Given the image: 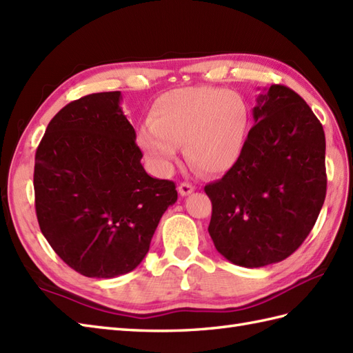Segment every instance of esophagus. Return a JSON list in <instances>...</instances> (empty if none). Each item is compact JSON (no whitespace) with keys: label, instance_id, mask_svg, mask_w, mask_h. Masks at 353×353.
<instances>
[{"label":"esophagus","instance_id":"34e87169","mask_svg":"<svg viewBox=\"0 0 353 353\" xmlns=\"http://www.w3.org/2000/svg\"><path fill=\"white\" fill-rule=\"evenodd\" d=\"M193 192H194V185L190 184V183H181L178 187V193L181 196H188Z\"/></svg>","mask_w":353,"mask_h":353}]
</instances>
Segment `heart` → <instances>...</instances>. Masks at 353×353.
<instances>
[{
	"label": "heart",
	"mask_w": 353,
	"mask_h": 353,
	"mask_svg": "<svg viewBox=\"0 0 353 353\" xmlns=\"http://www.w3.org/2000/svg\"><path fill=\"white\" fill-rule=\"evenodd\" d=\"M250 109L235 91L185 87L161 94L151 106L150 124L137 133L141 148L160 170L174 163L178 145L194 168L221 174L239 160L244 150Z\"/></svg>",
	"instance_id": "heart-1"
}]
</instances>
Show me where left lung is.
Instances as JSON below:
<instances>
[{
    "mask_svg": "<svg viewBox=\"0 0 353 353\" xmlns=\"http://www.w3.org/2000/svg\"><path fill=\"white\" fill-rule=\"evenodd\" d=\"M241 157L205 185L217 252L245 268L277 263L304 243L326 194L325 133L310 106L285 85L257 97Z\"/></svg>",
    "mask_w": 353,
    "mask_h": 353,
    "instance_id": "1",
    "label": "left lung"
}]
</instances>
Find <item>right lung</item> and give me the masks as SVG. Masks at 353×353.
<instances>
[{"mask_svg": "<svg viewBox=\"0 0 353 353\" xmlns=\"http://www.w3.org/2000/svg\"><path fill=\"white\" fill-rule=\"evenodd\" d=\"M121 92L74 100L50 119L36 151L34 193L41 234L85 277L133 271L150 250L175 184L145 172Z\"/></svg>", "mask_w": 353, "mask_h": 353, "instance_id": "obj_1", "label": "right lung"}]
</instances>
